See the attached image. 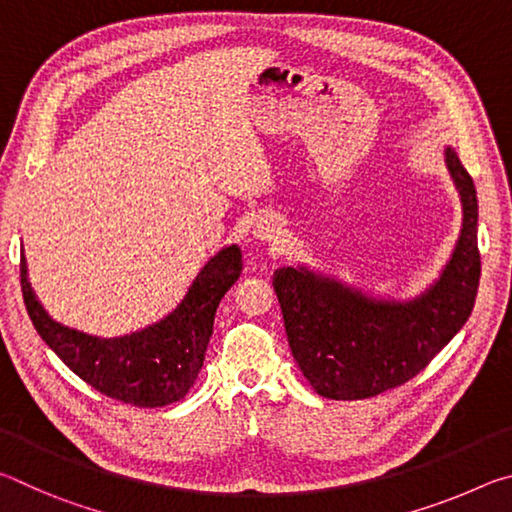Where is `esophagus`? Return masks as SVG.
Wrapping results in <instances>:
<instances>
[{"label": "esophagus", "instance_id": "1", "mask_svg": "<svg viewBox=\"0 0 512 512\" xmlns=\"http://www.w3.org/2000/svg\"><path fill=\"white\" fill-rule=\"evenodd\" d=\"M253 235L259 241H277L282 237V225L277 223L275 219H268V216H266V219H259L255 223Z\"/></svg>", "mask_w": 512, "mask_h": 512}]
</instances>
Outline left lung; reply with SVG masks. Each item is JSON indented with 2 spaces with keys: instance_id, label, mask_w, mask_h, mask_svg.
<instances>
[{
  "instance_id": "obj_1",
  "label": "left lung",
  "mask_w": 512,
  "mask_h": 512,
  "mask_svg": "<svg viewBox=\"0 0 512 512\" xmlns=\"http://www.w3.org/2000/svg\"><path fill=\"white\" fill-rule=\"evenodd\" d=\"M445 164L461 196L463 223L452 257L411 300H379L307 266L273 273L289 348L314 391L329 400H366L413 379L470 318L479 289V203L452 146Z\"/></svg>"
}]
</instances>
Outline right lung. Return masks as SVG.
<instances>
[{"label": "right lung", "instance_id": "1", "mask_svg": "<svg viewBox=\"0 0 512 512\" xmlns=\"http://www.w3.org/2000/svg\"><path fill=\"white\" fill-rule=\"evenodd\" d=\"M241 268L239 246L221 248L169 316L115 339L56 323L31 289L24 253L20 282L33 327L69 370L112 400L155 409L183 400L194 386L212 336L216 307L239 280Z\"/></svg>", "mask_w": 512, "mask_h": 512}]
</instances>
